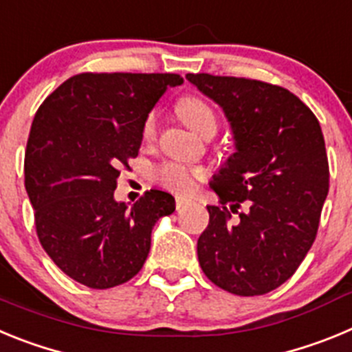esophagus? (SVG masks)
I'll use <instances>...</instances> for the list:
<instances>
[{
	"mask_svg": "<svg viewBox=\"0 0 352 352\" xmlns=\"http://www.w3.org/2000/svg\"><path fill=\"white\" fill-rule=\"evenodd\" d=\"M188 203H190V199H186V197H176V208H178V210H182V208H185Z\"/></svg>",
	"mask_w": 352,
	"mask_h": 352,
	"instance_id": "34e87169",
	"label": "esophagus"
}]
</instances>
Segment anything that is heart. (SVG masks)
<instances>
[{
	"instance_id": "1",
	"label": "heart",
	"mask_w": 352,
	"mask_h": 352,
	"mask_svg": "<svg viewBox=\"0 0 352 352\" xmlns=\"http://www.w3.org/2000/svg\"><path fill=\"white\" fill-rule=\"evenodd\" d=\"M178 113L186 123V126L199 135H204L210 130L217 132V116H214L213 109L197 96L183 98L178 104ZM155 125H157V114L149 113L144 120V125H142V132H144L146 138L153 135ZM155 178L158 179L162 186H166L169 190L188 194V192L194 190L199 179L204 178V170L199 169V167H188L170 162V164H164L155 170Z\"/></svg>"
}]
</instances>
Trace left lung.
I'll list each match as a JSON object with an SVG mask.
<instances>
[{
    "instance_id": "1",
    "label": "left lung",
    "mask_w": 352,
    "mask_h": 352,
    "mask_svg": "<svg viewBox=\"0 0 352 352\" xmlns=\"http://www.w3.org/2000/svg\"><path fill=\"white\" fill-rule=\"evenodd\" d=\"M186 79L222 107L234 141L210 182L222 206H208L199 264L223 291L266 294L291 278L316 239L329 182L321 125L280 86L210 74ZM243 202L248 211L231 221Z\"/></svg>"
}]
</instances>
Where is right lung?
I'll list each match as a JSON object with an SVG mask.
<instances>
[{
    "label": "right lung",
    "mask_w": 352,
    "mask_h": 352,
    "mask_svg": "<svg viewBox=\"0 0 352 352\" xmlns=\"http://www.w3.org/2000/svg\"><path fill=\"white\" fill-rule=\"evenodd\" d=\"M178 74H79L35 114L24 185L40 243L70 278L91 289L125 284L142 268L158 219L176 208L149 190L132 208L114 199L116 179L142 142V125Z\"/></svg>",
    "instance_id": "obj_1"
}]
</instances>
